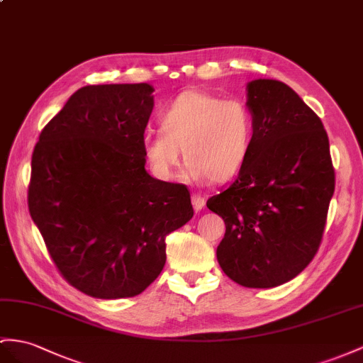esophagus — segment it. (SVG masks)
<instances>
[{
  "instance_id": "1",
  "label": "esophagus",
  "mask_w": 363,
  "mask_h": 363,
  "mask_svg": "<svg viewBox=\"0 0 363 363\" xmlns=\"http://www.w3.org/2000/svg\"><path fill=\"white\" fill-rule=\"evenodd\" d=\"M191 203H193V208L194 211H201L203 208V206H206V199H203L201 194H191Z\"/></svg>"
}]
</instances>
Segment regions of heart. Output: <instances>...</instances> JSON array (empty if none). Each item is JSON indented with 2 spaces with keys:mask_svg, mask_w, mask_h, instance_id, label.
<instances>
[{
  "mask_svg": "<svg viewBox=\"0 0 363 363\" xmlns=\"http://www.w3.org/2000/svg\"><path fill=\"white\" fill-rule=\"evenodd\" d=\"M253 143V115L242 99L201 89L181 91L162 115V132H147L143 153L155 178L173 181L182 162L190 182L228 181L242 169Z\"/></svg>",
  "mask_w": 363,
  "mask_h": 363,
  "instance_id": "b5f03b06",
  "label": "heart"
}]
</instances>
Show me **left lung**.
Listing matches in <instances>:
<instances>
[{"instance_id": "left-lung-1", "label": "left lung", "mask_w": 363, "mask_h": 363, "mask_svg": "<svg viewBox=\"0 0 363 363\" xmlns=\"http://www.w3.org/2000/svg\"><path fill=\"white\" fill-rule=\"evenodd\" d=\"M253 143L236 181L207 207L225 222L218 262L248 288L299 274L318 252L334 193L330 143L320 118L276 79L247 84Z\"/></svg>"}]
</instances>
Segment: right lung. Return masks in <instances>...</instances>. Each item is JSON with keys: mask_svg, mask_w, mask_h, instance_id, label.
Instances as JSON below:
<instances>
[{"mask_svg": "<svg viewBox=\"0 0 363 363\" xmlns=\"http://www.w3.org/2000/svg\"><path fill=\"white\" fill-rule=\"evenodd\" d=\"M153 91L81 87L32 155L30 216L64 279L96 299L143 293L165 265V236L193 218L187 187L145 170Z\"/></svg>", "mask_w": 363, "mask_h": 363, "instance_id": "right-lung-1", "label": "right lung"}]
</instances>
